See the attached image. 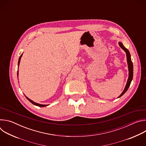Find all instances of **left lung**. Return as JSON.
<instances>
[{
  "mask_svg": "<svg viewBox=\"0 0 146 146\" xmlns=\"http://www.w3.org/2000/svg\"><path fill=\"white\" fill-rule=\"evenodd\" d=\"M119 46H120V47L124 50V51L126 53V55H127V64H128V71H129V76H128V79L127 80V84L125 86V87L123 91H122V92L121 93V94L118 97V98H120L121 96H122L125 93L127 92V91L128 90V89L129 88L130 84L131 83V81L133 79V64H132V62L131 60V54L130 52L129 51V50L125 47L122 43L120 41L118 42Z\"/></svg>",
  "mask_w": 146,
  "mask_h": 146,
  "instance_id": "obj_1",
  "label": "left lung"
}]
</instances>
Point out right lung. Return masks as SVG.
Masks as SVG:
<instances>
[{"label": "right lung", "mask_w": 146, "mask_h": 146, "mask_svg": "<svg viewBox=\"0 0 146 146\" xmlns=\"http://www.w3.org/2000/svg\"><path fill=\"white\" fill-rule=\"evenodd\" d=\"M22 56H23V54H22L21 55V56H20L19 58L18 63V66H19V63H20V60H21V58ZM17 76H18V72H17ZM26 98H27V99L29 102H31L33 104V105H35V106H39V107H46V106L49 105H41V104H39V103H36V102H33V100H32L31 99H29V98H28V97H27V96H26Z\"/></svg>", "instance_id": "1"}]
</instances>
